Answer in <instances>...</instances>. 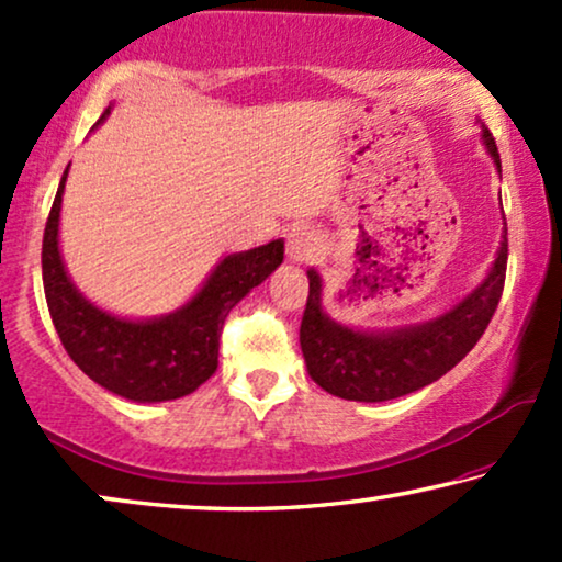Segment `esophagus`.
Returning <instances> with one entry per match:
<instances>
[{
	"label": "esophagus",
	"mask_w": 562,
	"mask_h": 562,
	"mask_svg": "<svg viewBox=\"0 0 562 562\" xmlns=\"http://www.w3.org/2000/svg\"><path fill=\"white\" fill-rule=\"evenodd\" d=\"M319 248V237L312 227H294L286 235V258L291 263H304L314 256V250Z\"/></svg>",
	"instance_id": "1"
}]
</instances>
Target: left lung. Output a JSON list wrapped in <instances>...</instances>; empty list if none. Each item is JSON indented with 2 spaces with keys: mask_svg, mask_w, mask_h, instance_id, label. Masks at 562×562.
Segmentation results:
<instances>
[{
  "mask_svg": "<svg viewBox=\"0 0 562 562\" xmlns=\"http://www.w3.org/2000/svg\"><path fill=\"white\" fill-rule=\"evenodd\" d=\"M496 171L502 173L496 143L481 127ZM506 222L496 260L486 279L440 317L398 329H356L329 317L322 306V276L310 268V296L299 329L304 363L312 381L327 394L348 402H389L429 386L456 368L486 333L506 279Z\"/></svg>",
  "mask_w": 562,
  "mask_h": 562,
  "instance_id": "8db88e82",
  "label": "left lung"
}]
</instances>
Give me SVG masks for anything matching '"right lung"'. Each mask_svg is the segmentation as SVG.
Listing matches in <instances>:
<instances>
[{
  "label": "right lung",
  "instance_id": "add662e5",
  "mask_svg": "<svg viewBox=\"0 0 562 562\" xmlns=\"http://www.w3.org/2000/svg\"><path fill=\"white\" fill-rule=\"evenodd\" d=\"M110 110L106 106L97 125ZM66 176L68 168L43 235L45 302L66 352L91 381L130 402L156 404L191 394L217 371L220 333L229 310L281 266L283 240L225 256L202 289L171 314L117 317L76 289L60 258L58 222Z\"/></svg>",
  "mask_w": 562,
  "mask_h": 562
}]
</instances>
